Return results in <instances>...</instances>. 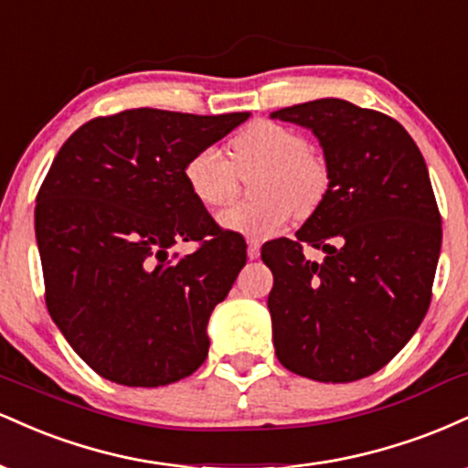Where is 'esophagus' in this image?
Returning a JSON list of instances; mask_svg holds the SVG:
<instances>
[{"label":"esophagus","instance_id":"1","mask_svg":"<svg viewBox=\"0 0 468 468\" xmlns=\"http://www.w3.org/2000/svg\"><path fill=\"white\" fill-rule=\"evenodd\" d=\"M260 249H261L260 241L249 239V250H246L249 252V260H257V257H260Z\"/></svg>","mask_w":468,"mask_h":468}]
</instances>
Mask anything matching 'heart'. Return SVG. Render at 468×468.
<instances>
[{
	"label": "heart",
	"mask_w": 468,
	"mask_h": 468,
	"mask_svg": "<svg viewBox=\"0 0 468 468\" xmlns=\"http://www.w3.org/2000/svg\"><path fill=\"white\" fill-rule=\"evenodd\" d=\"M233 163L216 147H204L186 160L185 182L202 207L227 204L238 174L252 176L255 200L233 204L218 216V224L250 239L275 235L290 216L310 218L330 191V171L321 155L308 152L302 133L272 121H257L230 143Z\"/></svg>",
	"instance_id": "1"
}]
</instances>
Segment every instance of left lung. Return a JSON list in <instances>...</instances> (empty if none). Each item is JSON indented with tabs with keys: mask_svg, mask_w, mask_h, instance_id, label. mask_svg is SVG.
Returning a JSON list of instances; mask_svg holds the SVG:
<instances>
[{
	"mask_svg": "<svg viewBox=\"0 0 468 468\" xmlns=\"http://www.w3.org/2000/svg\"><path fill=\"white\" fill-rule=\"evenodd\" d=\"M271 118L313 132L330 171L325 202L294 239L261 249L275 277V354L305 378L352 383L407 346L431 302L442 222L427 165L399 121L350 101H310ZM303 245L324 250V261H305Z\"/></svg>",
	"mask_w": 468,
	"mask_h": 468,
	"instance_id": "1",
	"label": "left lung"
}]
</instances>
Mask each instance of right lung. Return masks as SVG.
Listing matches in <instances>:
<instances>
[{"label": "right lung", "mask_w": 468, "mask_h": 468, "mask_svg": "<svg viewBox=\"0 0 468 468\" xmlns=\"http://www.w3.org/2000/svg\"><path fill=\"white\" fill-rule=\"evenodd\" d=\"M250 114L125 110L79 127L58 149L35 207L46 305L72 350L127 388L191 376L207 325L246 264L185 182L193 154ZM178 240H202L171 256Z\"/></svg>", "instance_id": "obj_1"}]
</instances>
